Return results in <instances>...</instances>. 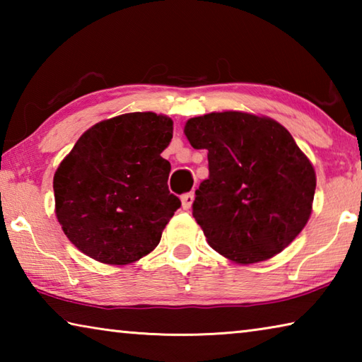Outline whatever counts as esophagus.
Returning <instances> with one entry per match:
<instances>
[{
  "instance_id": "34e87169",
  "label": "esophagus",
  "mask_w": 362,
  "mask_h": 362,
  "mask_svg": "<svg viewBox=\"0 0 362 362\" xmlns=\"http://www.w3.org/2000/svg\"><path fill=\"white\" fill-rule=\"evenodd\" d=\"M193 201H194V193H193V192L183 194V196H182V207H183V209L188 211L189 207H192Z\"/></svg>"
}]
</instances>
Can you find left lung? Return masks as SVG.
Returning a JSON list of instances; mask_svg holds the SVG:
<instances>
[{
    "instance_id": "8db88e82",
    "label": "left lung",
    "mask_w": 362,
    "mask_h": 362,
    "mask_svg": "<svg viewBox=\"0 0 362 362\" xmlns=\"http://www.w3.org/2000/svg\"><path fill=\"white\" fill-rule=\"evenodd\" d=\"M207 150L209 179L196 189L193 217L209 246L240 265L272 259L305 228L316 173L291 132L268 116L212 112L185 122Z\"/></svg>"
}]
</instances>
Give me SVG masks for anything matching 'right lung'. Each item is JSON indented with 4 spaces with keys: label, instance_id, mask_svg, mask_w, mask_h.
Listing matches in <instances>:
<instances>
[{
    "label": "right lung",
    "instance_id": "1",
    "mask_svg": "<svg viewBox=\"0 0 362 362\" xmlns=\"http://www.w3.org/2000/svg\"><path fill=\"white\" fill-rule=\"evenodd\" d=\"M173 131L166 115L124 113L89 127L62 159L54 174L56 217L83 254L121 267L158 246L180 207L161 156Z\"/></svg>",
    "mask_w": 362,
    "mask_h": 362
}]
</instances>
